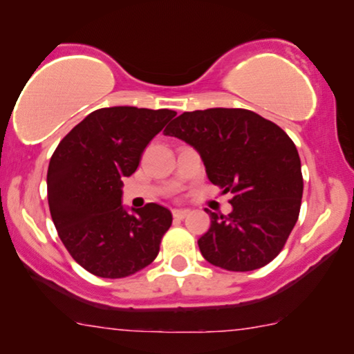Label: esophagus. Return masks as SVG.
Wrapping results in <instances>:
<instances>
[{"label": "esophagus", "instance_id": "obj_1", "mask_svg": "<svg viewBox=\"0 0 354 354\" xmlns=\"http://www.w3.org/2000/svg\"><path fill=\"white\" fill-rule=\"evenodd\" d=\"M186 214H188V211H186V209H173V218L174 219L186 218Z\"/></svg>", "mask_w": 354, "mask_h": 354}]
</instances>
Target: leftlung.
I'll list each match as a JSON object with an SVG mask.
<instances>
[{
	"label": "left lung",
	"instance_id": "obj_1",
	"mask_svg": "<svg viewBox=\"0 0 354 354\" xmlns=\"http://www.w3.org/2000/svg\"><path fill=\"white\" fill-rule=\"evenodd\" d=\"M165 135L201 155L207 178L231 193V214L206 209L211 227L199 237L203 257L232 272L261 269L274 261L300 214L304 178L290 136L245 109L185 112Z\"/></svg>",
	"mask_w": 354,
	"mask_h": 354
}]
</instances>
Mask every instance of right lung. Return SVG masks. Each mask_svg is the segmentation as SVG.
<instances>
[{
	"mask_svg": "<svg viewBox=\"0 0 354 354\" xmlns=\"http://www.w3.org/2000/svg\"><path fill=\"white\" fill-rule=\"evenodd\" d=\"M174 115L168 109H99L50 156V216L72 259L91 274L123 279L158 255L171 212L155 203L129 212L122 206V180L136 171L147 145Z\"/></svg>",
	"mask_w": 354,
	"mask_h": 354,
	"instance_id": "right-lung-1",
	"label": "right lung"
}]
</instances>
